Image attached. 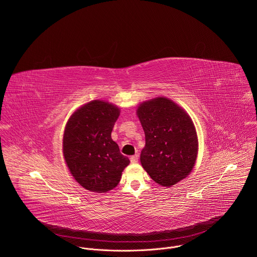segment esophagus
Segmentation results:
<instances>
[{
	"mask_svg": "<svg viewBox=\"0 0 257 257\" xmlns=\"http://www.w3.org/2000/svg\"><path fill=\"white\" fill-rule=\"evenodd\" d=\"M130 162H131L132 164H136V163L138 162V156H137V155L132 156V157L130 158Z\"/></svg>",
	"mask_w": 257,
	"mask_h": 257,
	"instance_id": "34e87169",
	"label": "esophagus"
}]
</instances>
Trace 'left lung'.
I'll return each instance as SVG.
<instances>
[{"label":"left lung","instance_id":"1","mask_svg":"<svg viewBox=\"0 0 257 257\" xmlns=\"http://www.w3.org/2000/svg\"><path fill=\"white\" fill-rule=\"evenodd\" d=\"M137 116L145 134L140 162L158 184L171 187L192 171L198 151L191 118L171 99L157 97L141 103Z\"/></svg>","mask_w":257,"mask_h":257}]
</instances>
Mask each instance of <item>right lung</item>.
I'll list each match as a JSON object with an SVG mask.
<instances>
[{"label":"right lung","instance_id":"1","mask_svg":"<svg viewBox=\"0 0 257 257\" xmlns=\"http://www.w3.org/2000/svg\"><path fill=\"white\" fill-rule=\"evenodd\" d=\"M119 115L116 105L96 99L78 108L67 122L64 158L72 176L89 191L115 188L130 163L111 136Z\"/></svg>","mask_w":257,"mask_h":257}]
</instances>
